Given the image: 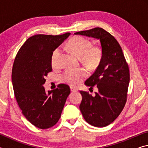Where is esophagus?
<instances>
[{
  "instance_id": "esophagus-1",
  "label": "esophagus",
  "mask_w": 148,
  "mask_h": 148,
  "mask_svg": "<svg viewBox=\"0 0 148 148\" xmlns=\"http://www.w3.org/2000/svg\"><path fill=\"white\" fill-rule=\"evenodd\" d=\"M71 91H72V92L77 91V89H75V88H74V87H71Z\"/></svg>"
}]
</instances>
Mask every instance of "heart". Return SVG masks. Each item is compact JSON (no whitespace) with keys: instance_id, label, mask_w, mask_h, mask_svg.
<instances>
[{"instance_id":"heart-1","label":"heart","mask_w":148,"mask_h":148,"mask_svg":"<svg viewBox=\"0 0 148 148\" xmlns=\"http://www.w3.org/2000/svg\"><path fill=\"white\" fill-rule=\"evenodd\" d=\"M69 50L80 57L84 64L90 69L98 67L103 57V51L101 47L92 46L91 40L81 36H76L69 40L67 44ZM60 53V49L56 48L51 55V62L52 66H56L57 59ZM87 76L84 69L76 70H66L61 76L62 82L71 86H77Z\"/></svg>"}]
</instances>
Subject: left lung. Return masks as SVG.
Instances as JSON below:
<instances>
[{
  "label": "left lung",
  "instance_id": "8db88e82",
  "mask_svg": "<svg viewBox=\"0 0 148 148\" xmlns=\"http://www.w3.org/2000/svg\"><path fill=\"white\" fill-rule=\"evenodd\" d=\"M75 34L93 37L101 42L103 57L94 74L85 84L98 88L95 96L80 91L79 109L85 120L92 126L103 127L112 123L121 114L127 100L130 80L129 65L117 40L104 29L96 27Z\"/></svg>",
  "mask_w": 148,
  "mask_h": 148
}]
</instances>
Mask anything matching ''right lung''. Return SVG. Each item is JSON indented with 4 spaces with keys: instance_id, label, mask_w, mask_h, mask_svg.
<instances>
[{
    "instance_id": "right-lung-1",
    "label": "right lung",
    "mask_w": 148,
    "mask_h": 148,
    "mask_svg": "<svg viewBox=\"0 0 148 148\" xmlns=\"http://www.w3.org/2000/svg\"><path fill=\"white\" fill-rule=\"evenodd\" d=\"M70 34L34 35L20 47L14 60L12 80L15 97L23 116L39 129H49L58 122L71 92L66 84L58 85L48 93L43 87L45 77L52 71V53Z\"/></svg>"
}]
</instances>
